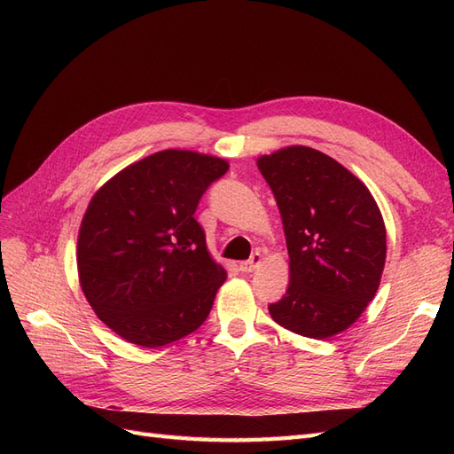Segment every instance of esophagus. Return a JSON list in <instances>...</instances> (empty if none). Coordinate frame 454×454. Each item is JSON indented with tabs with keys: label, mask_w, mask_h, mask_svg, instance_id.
I'll use <instances>...</instances> for the list:
<instances>
[{
	"label": "esophagus",
	"mask_w": 454,
	"mask_h": 454,
	"mask_svg": "<svg viewBox=\"0 0 454 454\" xmlns=\"http://www.w3.org/2000/svg\"><path fill=\"white\" fill-rule=\"evenodd\" d=\"M259 263H261V254L255 252V254H252V257L248 261H242L240 270L242 272H254L259 267Z\"/></svg>",
	"instance_id": "obj_1"
}]
</instances>
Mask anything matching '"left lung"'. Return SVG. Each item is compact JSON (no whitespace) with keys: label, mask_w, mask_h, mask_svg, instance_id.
I'll return each mask as SVG.
<instances>
[{"label":"left lung","mask_w":454,"mask_h":454,"mask_svg":"<svg viewBox=\"0 0 454 454\" xmlns=\"http://www.w3.org/2000/svg\"><path fill=\"white\" fill-rule=\"evenodd\" d=\"M284 223L290 255L286 295L272 320L310 339L348 329L375 297L387 229L369 189L335 159L292 145L257 159Z\"/></svg>","instance_id":"obj_1"}]
</instances>
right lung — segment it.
I'll list each match as a JSON object with an SVG mask.
<instances>
[{
	"label": "right lung",
	"mask_w": 454,
	"mask_h": 454,
	"mask_svg": "<svg viewBox=\"0 0 454 454\" xmlns=\"http://www.w3.org/2000/svg\"><path fill=\"white\" fill-rule=\"evenodd\" d=\"M227 170L223 159L164 149L94 193L77 239L81 290L132 345L164 347L208 318L227 272L206 250L195 210Z\"/></svg>",
	"instance_id": "right-lung-1"
}]
</instances>
